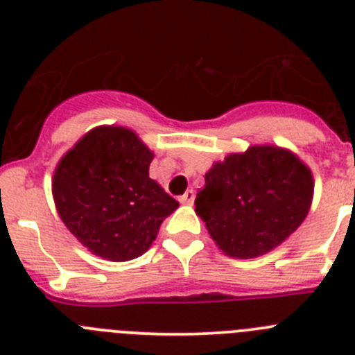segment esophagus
<instances>
[{"label":"esophagus","mask_w":355,"mask_h":355,"mask_svg":"<svg viewBox=\"0 0 355 355\" xmlns=\"http://www.w3.org/2000/svg\"><path fill=\"white\" fill-rule=\"evenodd\" d=\"M193 199H196V192H193V190H187V192L180 197V202H183V205H193Z\"/></svg>","instance_id":"34e87169"}]
</instances>
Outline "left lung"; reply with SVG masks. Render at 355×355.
Instances as JSON below:
<instances>
[{
	"label": "left lung",
	"instance_id": "1",
	"mask_svg": "<svg viewBox=\"0 0 355 355\" xmlns=\"http://www.w3.org/2000/svg\"><path fill=\"white\" fill-rule=\"evenodd\" d=\"M196 199L216 247L231 258L270 252L297 231L311 208V168L291 150L250 146L215 162Z\"/></svg>",
	"mask_w": 355,
	"mask_h": 355
}]
</instances>
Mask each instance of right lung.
<instances>
[{
	"mask_svg": "<svg viewBox=\"0 0 355 355\" xmlns=\"http://www.w3.org/2000/svg\"><path fill=\"white\" fill-rule=\"evenodd\" d=\"M155 153L135 131L97 126L58 162L53 199L65 227L92 254L110 261L139 258L180 202L155 180Z\"/></svg>",
	"mask_w": 355,
	"mask_h": 355,
	"instance_id": "add662e5",
	"label": "right lung"
}]
</instances>
